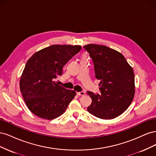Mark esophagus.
I'll return each instance as SVG.
<instances>
[{
	"label": "esophagus",
	"mask_w": 156,
	"mask_h": 156,
	"mask_svg": "<svg viewBox=\"0 0 156 156\" xmlns=\"http://www.w3.org/2000/svg\"><path fill=\"white\" fill-rule=\"evenodd\" d=\"M84 94H85V92H84V91L77 92V95H78V96H83V95H84Z\"/></svg>",
	"instance_id": "obj_1"
}]
</instances>
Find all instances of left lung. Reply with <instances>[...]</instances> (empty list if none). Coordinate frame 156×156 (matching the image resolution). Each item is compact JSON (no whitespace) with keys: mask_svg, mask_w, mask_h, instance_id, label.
<instances>
[{"mask_svg":"<svg viewBox=\"0 0 156 156\" xmlns=\"http://www.w3.org/2000/svg\"><path fill=\"white\" fill-rule=\"evenodd\" d=\"M84 48L93 60L96 77L100 80L101 94L87 92L92 98L88 111L101 119H112L122 114L133 100V68L119 51L105 45L88 44Z\"/></svg>","mask_w":156,"mask_h":156,"instance_id":"1","label":"left lung"}]
</instances>
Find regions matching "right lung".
<instances>
[{"mask_svg":"<svg viewBox=\"0 0 156 156\" xmlns=\"http://www.w3.org/2000/svg\"><path fill=\"white\" fill-rule=\"evenodd\" d=\"M81 49V45H53L37 51L28 60L20 86L29 109L46 120L56 119L66 110L76 92L54 81L62 68Z\"/></svg>","mask_w":156,"mask_h":156,"instance_id":"1","label":"right lung"}]
</instances>
